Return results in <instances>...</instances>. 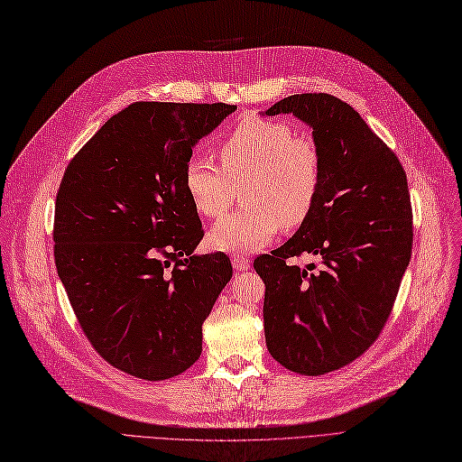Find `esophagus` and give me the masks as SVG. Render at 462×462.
I'll use <instances>...</instances> for the list:
<instances>
[{"mask_svg": "<svg viewBox=\"0 0 462 462\" xmlns=\"http://www.w3.org/2000/svg\"><path fill=\"white\" fill-rule=\"evenodd\" d=\"M232 266L237 272H245L251 264H249V259L244 257V254H232Z\"/></svg>", "mask_w": 462, "mask_h": 462, "instance_id": "34e87169", "label": "esophagus"}]
</instances>
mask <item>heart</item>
I'll list each match as a JSON object with an SVG mask.
<instances>
[{
	"mask_svg": "<svg viewBox=\"0 0 462 462\" xmlns=\"http://www.w3.org/2000/svg\"><path fill=\"white\" fill-rule=\"evenodd\" d=\"M218 160L220 165L192 156L182 177L194 208L208 218L225 215L245 182L244 208L211 228L215 247H263L280 228L295 230L314 211L323 179L321 150L283 119H244L218 144Z\"/></svg>",
	"mask_w": 462,
	"mask_h": 462,
	"instance_id": "1",
	"label": "heart"
}]
</instances>
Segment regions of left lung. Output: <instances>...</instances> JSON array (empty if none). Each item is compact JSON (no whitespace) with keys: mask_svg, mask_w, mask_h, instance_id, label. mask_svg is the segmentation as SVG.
<instances>
[{"mask_svg":"<svg viewBox=\"0 0 462 462\" xmlns=\"http://www.w3.org/2000/svg\"><path fill=\"white\" fill-rule=\"evenodd\" d=\"M278 114L312 127L321 190L291 240L253 266L266 285L268 352L285 369L318 377L352 364L381 335L411 259V198L396 153L345 100L291 95L266 110ZM304 252L319 269L286 263Z\"/></svg>","mask_w":462,"mask_h":462,"instance_id":"8db88e82","label":"left lung"}]
</instances>
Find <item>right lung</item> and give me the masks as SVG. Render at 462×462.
<instances>
[{
  "label": "right lung",
  "mask_w": 462,
  "mask_h": 462,
  "mask_svg": "<svg viewBox=\"0 0 462 462\" xmlns=\"http://www.w3.org/2000/svg\"><path fill=\"white\" fill-rule=\"evenodd\" d=\"M234 105L133 102L68 163L55 201V264L78 323L112 367L165 381L194 365L201 326L232 278L184 188L192 148Z\"/></svg>",
  "instance_id": "right-lung-1"
}]
</instances>
